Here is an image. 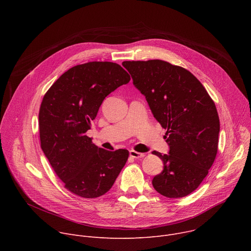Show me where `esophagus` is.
<instances>
[{"label": "esophagus", "instance_id": "34e87169", "mask_svg": "<svg viewBox=\"0 0 251 251\" xmlns=\"http://www.w3.org/2000/svg\"><path fill=\"white\" fill-rule=\"evenodd\" d=\"M129 155L132 157V158H135V159H139V158H143L145 155L144 153H139L137 151H134V150H130L129 151Z\"/></svg>", "mask_w": 251, "mask_h": 251}]
</instances>
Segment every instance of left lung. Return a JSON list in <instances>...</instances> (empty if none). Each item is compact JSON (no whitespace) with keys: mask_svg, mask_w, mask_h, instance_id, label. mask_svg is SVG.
Listing matches in <instances>:
<instances>
[{"mask_svg":"<svg viewBox=\"0 0 251 251\" xmlns=\"http://www.w3.org/2000/svg\"><path fill=\"white\" fill-rule=\"evenodd\" d=\"M122 64L167 130L169 154L152 153L164 163L162 173L153 177V187L164 197L184 198L198 189L216 159L217 107L199 79L181 66L160 59Z\"/></svg>","mask_w":251,"mask_h":251,"instance_id":"obj_1","label":"left lung"}]
</instances>
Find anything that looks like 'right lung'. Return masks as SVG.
<instances>
[{"mask_svg": "<svg viewBox=\"0 0 251 251\" xmlns=\"http://www.w3.org/2000/svg\"><path fill=\"white\" fill-rule=\"evenodd\" d=\"M129 81L119 64L91 61L68 69L44 96L39 114L41 146L71 193L100 197L111 189L125 166L128 150L99 148L86 132L105 97Z\"/></svg>", "mask_w": 251, "mask_h": 251, "instance_id": "1", "label": "right lung"}]
</instances>
